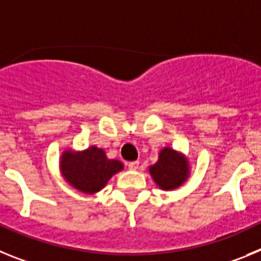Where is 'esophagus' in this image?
I'll return each mask as SVG.
<instances>
[{"label":"esophagus","mask_w":261,"mask_h":261,"mask_svg":"<svg viewBox=\"0 0 261 261\" xmlns=\"http://www.w3.org/2000/svg\"><path fill=\"white\" fill-rule=\"evenodd\" d=\"M138 167H140V162H138V161H135V162H129L128 163L129 170H133V171H135V170H138Z\"/></svg>","instance_id":"obj_1"}]
</instances>
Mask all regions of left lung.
Here are the masks:
<instances>
[{
  "mask_svg": "<svg viewBox=\"0 0 261 261\" xmlns=\"http://www.w3.org/2000/svg\"><path fill=\"white\" fill-rule=\"evenodd\" d=\"M149 172L156 186L168 191L177 188L187 180L190 167L188 161L183 154L177 153L170 147H165L159 153L158 162L150 166Z\"/></svg>",
  "mask_w": 261,
  "mask_h": 261,
  "instance_id": "obj_1",
  "label": "left lung"
}]
</instances>
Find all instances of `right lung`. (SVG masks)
<instances>
[{
  "label": "right lung",
  "instance_id": "right-lung-1",
  "mask_svg": "<svg viewBox=\"0 0 261 261\" xmlns=\"http://www.w3.org/2000/svg\"><path fill=\"white\" fill-rule=\"evenodd\" d=\"M60 167L71 187L84 193H95L102 190L112 175L123 170V163L108 159L102 149L91 146L80 153L64 151Z\"/></svg>",
  "mask_w": 261,
  "mask_h": 261
}]
</instances>
